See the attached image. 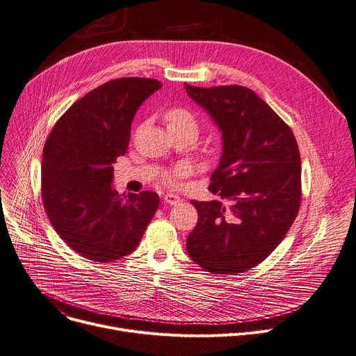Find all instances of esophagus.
Returning a JSON list of instances; mask_svg holds the SVG:
<instances>
[{"mask_svg": "<svg viewBox=\"0 0 356 356\" xmlns=\"http://www.w3.org/2000/svg\"><path fill=\"white\" fill-rule=\"evenodd\" d=\"M181 202V197L175 195V193H168V195L165 196V203L166 204H170V206H176Z\"/></svg>", "mask_w": 356, "mask_h": 356, "instance_id": "34e87169", "label": "esophagus"}]
</instances>
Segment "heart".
<instances>
[{
    "label": "heart",
    "instance_id": "obj_1",
    "mask_svg": "<svg viewBox=\"0 0 356 356\" xmlns=\"http://www.w3.org/2000/svg\"><path fill=\"white\" fill-rule=\"evenodd\" d=\"M166 122H168V127L169 126H190V127H195L196 129V120L195 118H193V115L183 109V108H173L170 109L166 116H165ZM188 172V168L181 165V166H177L175 170H172L170 173H168L165 176V181L169 183V184H175L179 177L184 176L186 173Z\"/></svg>",
    "mask_w": 356,
    "mask_h": 356
}]
</instances>
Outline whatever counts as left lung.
Returning <instances> with one entry per match:
<instances>
[{"mask_svg": "<svg viewBox=\"0 0 356 356\" xmlns=\"http://www.w3.org/2000/svg\"><path fill=\"white\" fill-rule=\"evenodd\" d=\"M221 134V156L209 190L225 203L197 202L186 241L190 258L213 274L260 264L285 237L301 202V157L284 120L251 89L184 83Z\"/></svg>", "mask_w": 356, "mask_h": 356, "instance_id": "1", "label": "left lung"}]
</instances>
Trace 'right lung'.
<instances>
[{"label":"right lung","instance_id":"add662e5","mask_svg":"<svg viewBox=\"0 0 356 356\" xmlns=\"http://www.w3.org/2000/svg\"><path fill=\"white\" fill-rule=\"evenodd\" d=\"M160 88L149 78L109 81L63 113L45 143V211L58 236L89 260L112 263L135 251L159 207L153 191H116L113 163L127 150L138 109Z\"/></svg>","mask_w":356,"mask_h":356}]
</instances>
